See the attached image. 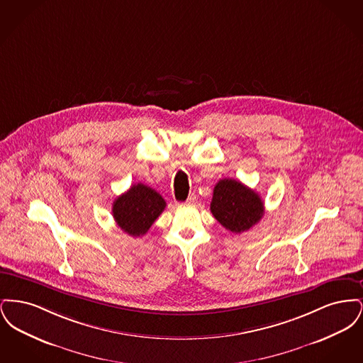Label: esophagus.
I'll return each mask as SVG.
<instances>
[{"label":"esophagus","mask_w":363,"mask_h":363,"mask_svg":"<svg viewBox=\"0 0 363 363\" xmlns=\"http://www.w3.org/2000/svg\"><path fill=\"white\" fill-rule=\"evenodd\" d=\"M196 201H197V196L194 193H191L186 200V204H196Z\"/></svg>","instance_id":"esophagus-1"}]
</instances>
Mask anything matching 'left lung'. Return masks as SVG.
<instances>
[{
    "mask_svg": "<svg viewBox=\"0 0 363 363\" xmlns=\"http://www.w3.org/2000/svg\"><path fill=\"white\" fill-rule=\"evenodd\" d=\"M211 212L228 231L241 234L259 223L264 215V203L255 190L240 181L225 178L213 188Z\"/></svg>",
    "mask_w": 363,
    "mask_h": 363,
    "instance_id": "8db88e82",
    "label": "left lung"
}]
</instances>
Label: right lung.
Instances as JSON below:
<instances>
[{
    "label": "right lung",
    "instance_id": "add662e5",
    "mask_svg": "<svg viewBox=\"0 0 363 363\" xmlns=\"http://www.w3.org/2000/svg\"><path fill=\"white\" fill-rule=\"evenodd\" d=\"M164 208L166 201L156 190L138 184L114 200L113 216L123 233L132 237H141L150 230Z\"/></svg>",
    "mask_w": 363,
    "mask_h": 363
}]
</instances>
